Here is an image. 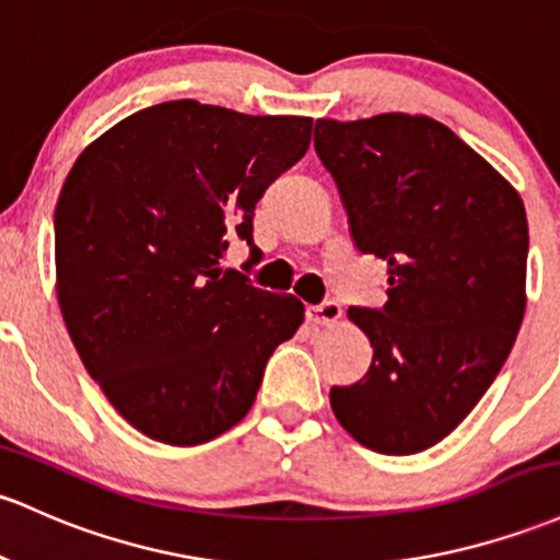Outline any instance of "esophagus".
I'll return each instance as SVG.
<instances>
[{
	"mask_svg": "<svg viewBox=\"0 0 560 560\" xmlns=\"http://www.w3.org/2000/svg\"><path fill=\"white\" fill-rule=\"evenodd\" d=\"M340 318H342V308L335 303V300L308 308V322L316 324V327H335Z\"/></svg>",
	"mask_w": 560,
	"mask_h": 560,
	"instance_id": "obj_1",
	"label": "esophagus"
}]
</instances>
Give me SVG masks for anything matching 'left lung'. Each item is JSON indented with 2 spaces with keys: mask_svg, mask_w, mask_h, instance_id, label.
Instances as JSON below:
<instances>
[{
  "mask_svg": "<svg viewBox=\"0 0 560 560\" xmlns=\"http://www.w3.org/2000/svg\"><path fill=\"white\" fill-rule=\"evenodd\" d=\"M353 244L388 262L383 311L350 308L372 366L331 388L366 450L417 454L452 433L494 383L526 311V210L481 153L430 116L318 119Z\"/></svg>",
  "mask_w": 560,
  "mask_h": 560,
  "instance_id": "8db88e82",
  "label": "left lung"
}]
</instances>
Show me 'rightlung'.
<instances>
[{"instance_id":"add662e5","label":"right lung","mask_w":560,"mask_h":560,"mask_svg":"<svg viewBox=\"0 0 560 560\" xmlns=\"http://www.w3.org/2000/svg\"><path fill=\"white\" fill-rule=\"evenodd\" d=\"M308 116L170 101L79 153L55 207V290L84 370L135 430L172 446L247 417L305 305L223 262L252 260L255 205L311 143Z\"/></svg>"}]
</instances>
